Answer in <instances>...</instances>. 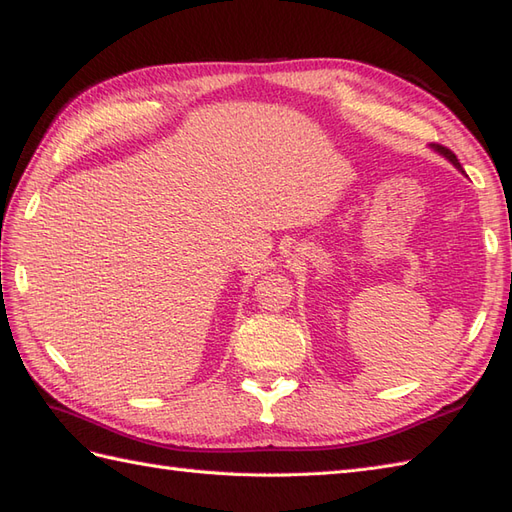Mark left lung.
<instances>
[{
	"mask_svg": "<svg viewBox=\"0 0 512 512\" xmlns=\"http://www.w3.org/2000/svg\"><path fill=\"white\" fill-rule=\"evenodd\" d=\"M430 147L432 149H435L439 155H443L445 157V160H448V162H452L454 164V168H458V170H461V173L465 175V170H463V166H461V162H458L456 160V155L450 151V149H445V147H441V144H430Z\"/></svg>",
	"mask_w": 512,
	"mask_h": 512,
	"instance_id": "obj_1",
	"label": "left lung"
}]
</instances>
